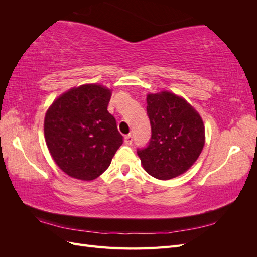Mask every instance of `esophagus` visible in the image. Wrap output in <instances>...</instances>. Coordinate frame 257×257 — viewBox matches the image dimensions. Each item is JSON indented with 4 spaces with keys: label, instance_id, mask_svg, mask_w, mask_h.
<instances>
[{
    "label": "esophagus",
    "instance_id": "1",
    "mask_svg": "<svg viewBox=\"0 0 257 257\" xmlns=\"http://www.w3.org/2000/svg\"><path fill=\"white\" fill-rule=\"evenodd\" d=\"M132 142H133V136H132L131 134H128V135L124 137V144H125V145H131Z\"/></svg>",
    "mask_w": 257,
    "mask_h": 257
}]
</instances>
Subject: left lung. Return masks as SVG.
I'll list each match as a JSON object with an SVG mask.
<instances>
[{
	"label": "left lung",
	"mask_w": 257,
	"mask_h": 257,
	"mask_svg": "<svg viewBox=\"0 0 257 257\" xmlns=\"http://www.w3.org/2000/svg\"><path fill=\"white\" fill-rule=\"evenodd\" d=\"M147 113L151 139L137 154L150 176L169 180L193 166L204 149L205 125L198 111L188 100L173 92L147 94Z\"/></svg>",
	"instance_id": "obj_1"
}]
</instances>
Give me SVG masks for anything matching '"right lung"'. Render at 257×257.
<instances>
[{
  "label": "right lung",
  "instance_id": "add662e5",
  "mask_svg": "<svg viewBox=\"0 0 257 257\" xmlns=\"http://www.w3.org/2000/svg\"><path fill=\"white\" fill-rule=\"evenodd\" d=\"M111 93L103 84L84 83L62 93L46 111V145L67 176L94 180L122 145L115 119L107 110Z\"/></svg>",
  "mask_w": 257,
  "mask_h": 257
}]
</instances>
